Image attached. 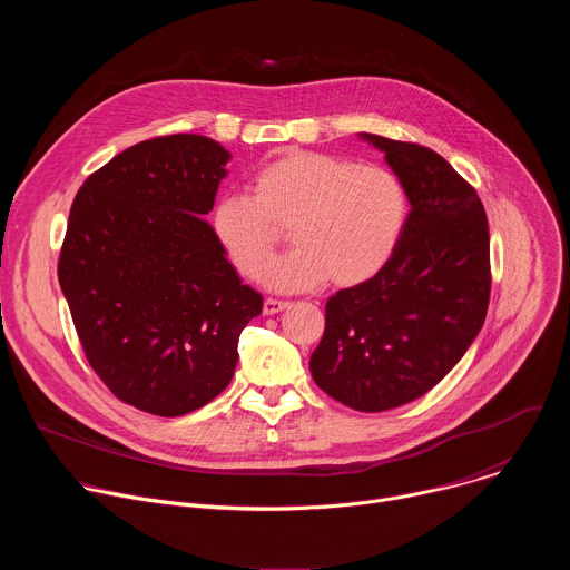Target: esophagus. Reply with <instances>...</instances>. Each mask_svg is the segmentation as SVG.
<instances>
[{
    "label": "esophagus",
    "instance_id": "obj_1",
    "mask_svg": "<svg viewBox=\"0 0 570 570\" xmlns=\"http://www.w3.org/2000/svg\"><path fill=\"white\" fill-rule=\"evenodd\" d=\"M286 308H291V302H282V299H273V297H268L264 302V315H275V313H282Z\"/></svg>",
    "mask_w": 570,
    "mask_h": 570
}]
</instances>
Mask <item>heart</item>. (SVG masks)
Wrapping results in <instances>:
<instances>
[{
    "label": "heart",
    "instance_id": "heart-1",
    "mask_svg": "<svg viewBox=\"0 0 570 570\" xmlns=\"http://www.w3.org/2000/svg\"><path fill=\"white\" fill-rule=\"evenodd\" d=\"M253 196L223 194L212 225L232 266L262 279L283 229L296 250L268 274L282 293L311 291L324 282L352 288L372 279L392 257L405 223V191L399 178L376 165L288 150L253 178Z\"/></svg>",
    "mask_w": 570,
    "mask_h": 570
}]
</instances>
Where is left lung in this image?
I'll return each instance as SVG.
<instances>
[{"label":"left lung","instance_id":"left-lung-1","mask_svg":"<svg viewBox=\"0 0 570 570\" xmlns=\"http://www.w3.org/2000/svg\"><path fill=\"white\" fill-rule=\"evenodd\" d=\"M411 203L396 248L367 282L330 297L311 376L361 413L411 403L464 356L490 306V227L475 189L435 150L361 132Z\"/></svg>","mask_w":570,"mask_h":570}]
</instances>
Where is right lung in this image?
<instances>
[{
    "instance_id": "obj_1",
    "label": "right lung",
    "mask_w": 570,
    "mask_h": 570,
    "mask_svg": "<svg viewBox=\"0 0 570 570\" xmlns=\"http://www.w3.org/2000/svg\"><path fill=\"white\" fill-rule=\"evenodd\" d=\"M229 157L203 135L139 141L69 212L58 282L76 334L110 392L150 415L180 417L220 394L264 306L205 220Z\"/></svg>"
}]
</instances>
